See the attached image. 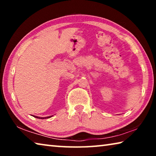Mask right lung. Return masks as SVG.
I'll return each mask as SVG.
<instances>
[{"instance_id": "1", "label": "right lung", "mask_w": 156, "mask_h": 156, "mask_svg": "<svg viewBox=\"0 0 156 156\" xmlns=\"http://www.w3.org/2000/svg\"><path fill=\"white\" fill-rule=\"evenodd\" d=\"M34 117H35V118H39V119H44V118H51V117H52V115H50V116H47V117H44V118H43V117H38V116H36V115H34Z\"/></svg>"}]
</instances>
